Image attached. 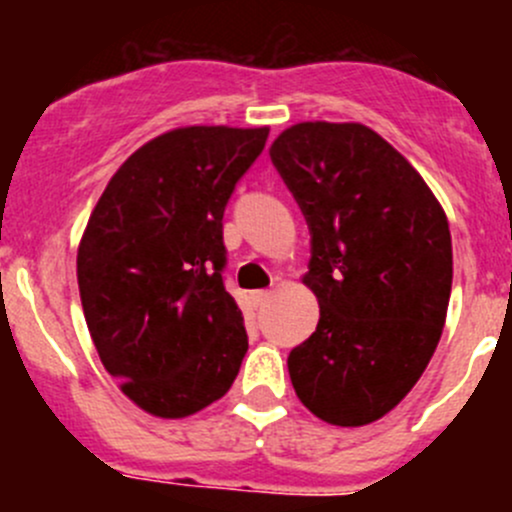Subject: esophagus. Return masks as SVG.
<instances>
[{
  "label": "esophagus",
  "instance_id": "esophagus-1",
  "mask_svg": "<svg viewBox=\"0 0 512 512\" xmlns=\"http://www.w3.org/2000/svg\"><path fill=\"white\" fill-rule=\"evenodd\" d=\"M270 289H257V292H252V302H255V307H262V304L270 299Z\"/></svg>",
  "mask_w": 512,
  "mask_h": 512
}]
</instances>
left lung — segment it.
Masks as SVG:
<instances>
[{
    "label": "left lung",
    "instance_id": "8db88e82",
    "mask_svg": "<svg viewBox=\"0 0 512 512\" xmlns=\"http://www.w3.org/2000/svg\"><path fill=\"white\" fill-rule=\"evenodd\" d=\"M312 232L319 322L287 356L299 401L366 426L414 389L446 324L451 230L426 180L364 123H294L270 148Z\"/></svg>",
    "mask_w": 512,
    "mask_h": 512
}]
</instances>
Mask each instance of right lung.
Masks as SVG:
<instances>
[{
	"label": "right lung",
	"mask_w": 512,
	"mask_h": 512,
	"mask_svg": "<svg viewBox=\"0 0 512 512\" xmlns=\"http://www.w3.org/2000/svg\"><path fill=\"white\" fill-rule=\"evenodd\" d=\"M270 128L185 126L113 173L76 255L81 307L101 364L158 418L223 399L247 352L223 285V215Z\"/></svg>",
	"instance_id": "1"
}]
</instances>
